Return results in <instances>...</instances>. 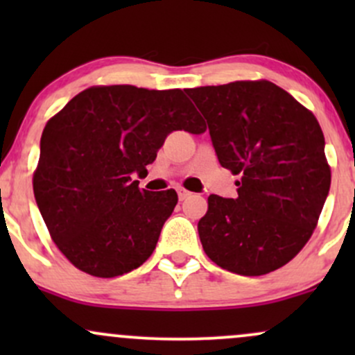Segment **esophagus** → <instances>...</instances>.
<instances>
[{
    "mask_svg": "<svg viewBox=\"0 0 355 355\" xmlns=\"http://www.w3.org/2000/svg\"><path fill=\"white\" fill-rule=\"evenodd\" d=\"M177 191H178V198H180V200H185V198L190 195V191L183 189V187H180V189H177Z\"/></svg>",
    "mask_w": 355,
    "mask_h": 355,
    "instance_id": "obj_1",
    "label": "esophagus"
}]
</instances>
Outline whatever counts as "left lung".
<instances>
[{
    "instance_id": "8db88e82",
    "label": "left lung",
    "mask_w": 355,
    "mask_h": 355,
    "mask_svg": "<svg viewBox=\"0 0 355 355\" xmlns=\"http://www.w3.org/2000/svg\"><path fill=\"white\" fill-rule=\"evenodd\" d=\"M185 92L209 123L220 165L240 177L237 198L209 197L198 222L203 250L239 275L284 267L312 237L331 189L319 121L267 80Z\"/></svg>"
}]
</instances>
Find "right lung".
Here are the masks:
<instances>
[{
  "instance_id": "obj_1",
  "label": "right lung",
  "mask_w": 355,
  "mask_h": 355,
  "mask_svg": "<svg viewBox=\"0 0 355 355\" xmlns=\"http://www.w3.org/2000/svg\"><path fill=\"white\" fill-rule=\"evenodd\" d=\"M182 89L89 87L48 120L33 173L38 209L60 252L101 279L132 272L153 254L178 197L138 189L168 133H203Z\"/></svg>"
}]
</instances>
